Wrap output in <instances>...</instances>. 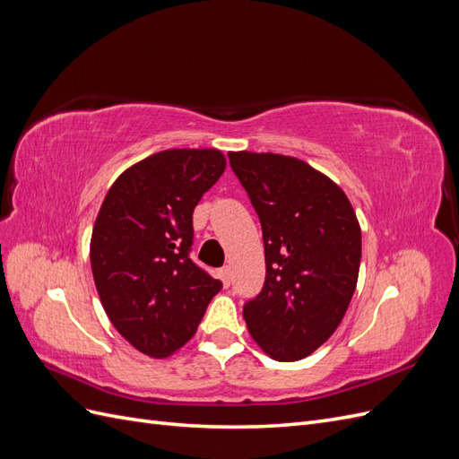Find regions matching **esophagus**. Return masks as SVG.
Instances as JSON below:
<instances>
[{
  "label": "esophagus",
  "instance_id": "esophagus-1",
  "mask_svg": "<svg viewBox=\"0 0 459 459\" xmlns=\"http://www.w3.org/2000/svg\"><path fill=\"white\" fill-rule=\"evenodd\" d=\"M220 280H221V283H224L226 287H230V283H231V272H230L228 266L220 270Z\"/></svg>",
  "mask_w": 459,
  "mask_h": 459
}]
</instances>
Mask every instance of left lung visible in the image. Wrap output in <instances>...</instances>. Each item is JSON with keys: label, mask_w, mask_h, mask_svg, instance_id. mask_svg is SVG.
<instances>
[{"label": "left lung", "mask_w": 459, "mask_h": 459, "mask_svg": "<svg viewBox=\"0 0 459 459\" xmlns=\"http://www.w3.org/2000/svg\"><path fill=\"white\" fill-rule=\"evenodd\" d=\"M260 218L266 280L243 317L260 349L297 362L319 349L354 295L362 233L342 189L312 166L273 152H230Z\"/></svg>", "instance_id": "obj_1"}]
</instances>
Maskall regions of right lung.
Wrapping results in <instances>:
<instances>
[{"label": "right lung", "instance_id": "1", "mask_svg": "<svg viewBox=\"0 0 459 459\" xmlns=\"http://www.w3.org/2000/svg\"><path fill=\"white\" fill-rule=\"evenodd\" d=\"M226 170L216 149H170L124 172L97 214L90 260L120 335L164 358L201 324L221 281L191 260L193 211Z\"/></svg>", "mask_w": 459, "mask_h": 459}]
</instances>
